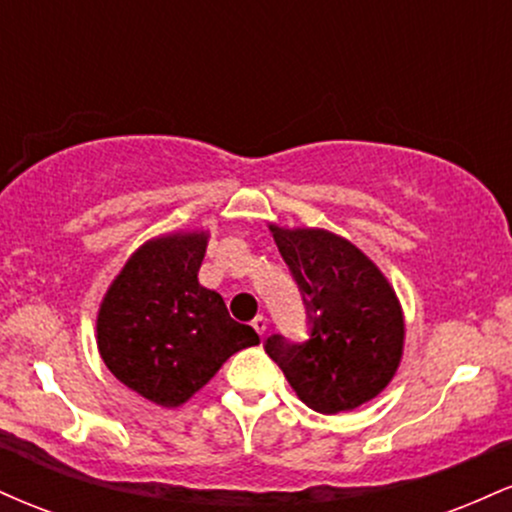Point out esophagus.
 Here are the masks:
<instances>
[{
    "mask_svg": "<svg viewBox=\"0 0 512 512\" xmlns=\"http://www.w3.org/2000/svg\"><path fill=\"white\" fill-rule=\"evenodd\" d=\"M267 325H269V320H267V317H264V315H257L255 320H252V327H255L257 334L267 332Z\"/></svg>",
    "mask_w": 512,
    "mask_h": 512,
    "instance_id": "esophagus-1",
    "label": "esophagus"
}]
</instances>
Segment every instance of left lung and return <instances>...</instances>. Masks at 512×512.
<instances>
[{
	"instance_id": "left-lung-1",
	"label": "left lung",
	"mask_w": 512,
	"mask_h": 512,
	"mask_svg": "<svg viewBox=\"0 0 512 512\" xmlns=\"http://www.w3.org/2000/svg\"><path fill=\"white\" fill-rule=\"evenodd\" d=\"M308 313V342H264L296 395L320 414L370 402L397 373L404 315L385 274L342 236L322 228L269 226Z\"/></svg>"
}]
</instances>
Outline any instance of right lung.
Returning <instances> with one entry per match:
<instances>
[{
  "label": "right lung",
  "mask_w": 512,
  "mask_h": 512,
  "mask_svg": "<svg viewBox=\"0 0 512 512\" xmlns=\"http://www.w3.org/2000/svg\"><path fill=\"white\" fill-rule=\"evenodd\" d=\"M209 233H170L144 243L115 276L98 310V351L110 373L161 407H180L236 351L260 344L228 315L197 272Z\"/></svg>",
  "instance_id": "right-lung-1"
}]
</instances>
